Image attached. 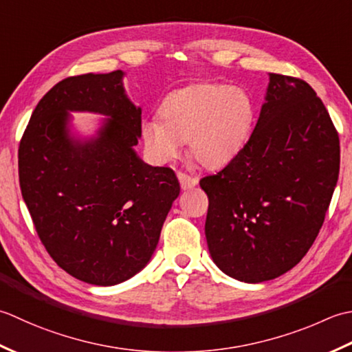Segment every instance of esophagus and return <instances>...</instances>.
<instances>
[{"label":"esophagus","instance_id":"34e87169","mask_svg":"<svg viewBox=\"0 0 352 352\" xmlns=\"http://www.w3.org/2000/svg\"><path fill=\"white\" fill-rule=\"evenodd\" d=\"M177 179H179V182H181V188L184 191L195 188V186L197 185V177L190 176V175H186V173H182V171H179V173H177Z\"/></svg>","mask_w":352,"mask_h":352}]
</instances>
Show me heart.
<instances>
[{"mask_svg": "<svg viewBox=\"0 0 352 352\" xmlns=\"http://www.w3.org/2000/svg\"><path fill=\"white\" fill-rule=\"evenodd\" d=\"M161 117L142 121L147 153L166 162L188 141L190 155L202 167L219 168L246 146L255 118L249 92L228 83H197L176 89L164 98Z\"/></svg>", "mask_w": 352, "mask_h": 352, "instance_id": "b5f03b06", "label": "heart"}]
</instances>
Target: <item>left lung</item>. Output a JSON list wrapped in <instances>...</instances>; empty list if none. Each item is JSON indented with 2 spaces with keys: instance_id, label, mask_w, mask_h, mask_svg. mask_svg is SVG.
Segmentation results:
<instances>
[{
  "instance_id": "8db88e82",
  "label": "left lung",
  "mask_w": 352,
  "mask_h": 352,
  "mask_svg": "<svg viewBox=\"0 0 352 352\" xmlns=\"http://www.w3.org/2000/svg\"><path fill=\"white\" fill-rule=\"evenodd\" d=\"M269 78L246 146L217 175L200 179L212 261L245 283L269 281L302 260L340 168L339 135L314 89L296 77Z\"/></svg>"
}]
</instances>
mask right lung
<instances>
[{
  "instance_id": "add662e5",
  "label": "right lung",
  "mask_w": 352,
  "mask_h": 352,
  "mask_svg": "<svg viewBox=\"0 0 352 352\" xmlns=\"http://www.w3.org/2000/svg\"><path fill=\"white\" fill-rule=\"evenodd\" d=\"M121 69L63 78L41 98L18 150L19 185L42 245L71 276L116 285L152 258L181 186L141 161V107ZM69 110L109 116L97 137L69 135Z\"/></svg>"
}]
</instances>
